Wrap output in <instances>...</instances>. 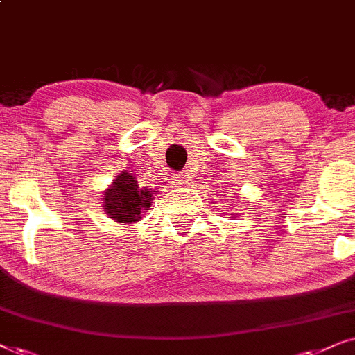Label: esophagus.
Returning <instances> with one entry per match:
<instances>
[{"instance_id": "1", "label": "esophagus", "mask_w": 355, "mask_h": 355, "mask_svg": "<svg viewBox=\"0 0 355 355\" xmlns=\"http://www.w3.org/2000/svg\"><path fill=\"white\" fill-rule=\"evenodd\" d=\"M172 180H173V185H177V187H185L187 183L190 182V178H188V175H185V173H173Z\"/></svg>"}]
</instances>
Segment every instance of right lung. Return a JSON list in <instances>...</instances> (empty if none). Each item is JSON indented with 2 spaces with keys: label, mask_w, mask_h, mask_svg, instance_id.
<instances>
[{
  "label": "right lung",
  "mask_w": 355,
  "mask_h": 355,
  "mask_svg": "<svg viewBox=\"0 0 355 355\" xmlns=\"http://www.w3.org/2000/svg\"><path fill=\"white\" fill-rule=\"evenodd\" d=\"M103 209L115 222L135 224L153 205V191L141 188L130 172H121L103 191Z\"/></svg>",
  "instance_id": "obj_1"
}]
</instances>
